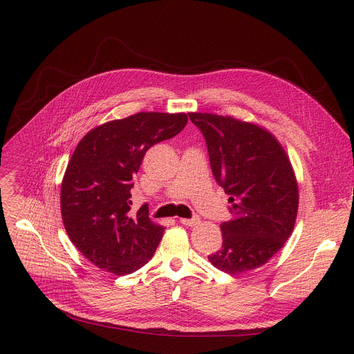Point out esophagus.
<instances>
[{"label":"esophagus","mask_w":354,"mask_h":354,"mask_svg":"<svg viewBox=\"0 0 354 354\" xmlns=\"http://www.w3.org/2000/svg\"><path fill=\"white\" fill-rule=\"evenodd\" d=\"M199 216H194V218H180V224H183V225H187V227H195V225H198L199 224Z\"/></svg>","instance_id":"1"}]
</instances>
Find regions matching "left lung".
Segmentation results:
<instances>
[{
    "label": "left lung",
    "mask_w": 354,
    "mask_h": 354,
    "mask_svg": "<svg viewBox=\"0 0 354 354\" xmlns=\"http://www.w3.org/2000/svg\"><path fill=\"white\" fill-rule=\"evenodd\" d=\"M207 140L211 169L230 195L232 218L222 222V247L209 263L228 274L268 263L290 238L299 185L290 158L267 129L232 116L188 113Z\"/></svg>",
    "instance_id": "8db88e82"
}]
</instances>
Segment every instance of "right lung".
<instances>
[{"mask_svg":"<svg viewBox=\"0 0 354 354\" xmlns=\"http://www.w3.org/2000/svg\"><path fill=\"white\" fill-rule=\"evenodd\" d=\"M187 113L140 111L110 120L79 142L62 182L66 232L88 261L115 275L132 274L151 259L165 228L132 205L133 176L151 146L176 136Z\"/></svg>","mask_w":354,"mask_h":354,"instance_id":"obj_1","label":"right lung"}]
</instances>
